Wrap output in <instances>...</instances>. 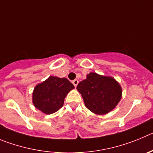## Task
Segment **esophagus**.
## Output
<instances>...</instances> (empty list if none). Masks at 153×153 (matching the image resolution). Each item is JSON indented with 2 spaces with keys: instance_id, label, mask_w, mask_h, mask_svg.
Here are the masks:
<instances>
[{
  "instance_id": "1",
  "label": "esophagus",
  "mask_w": 153,
  "mask_h": 153,
  "mask_svg": "<svg viewBox=\"0 0 153 153\" xmlns=\"http://www.w3.org/2000/svg\"><path fill=\"white\" fill-rule=\"evenodd\" d=\"M72 84H73V85H75V88H76L77 85H78V81L77 79H75L74 81H72Z\"/></svg>"
}]
</instances>
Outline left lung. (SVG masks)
<instances>
[{
	"label": "left lung",
	"mask_w": 153,
	"mask_h": 153,
	"mask_svg": "<svg viewBox=\"0 0 153 153\" xmlns=\"http://www.w3.org/2000/svg\"><path fill=\"white\" fill-rule=\"evenodd\" d=\"M85 107L97 115L108 114L122 97V88L113 77L90 72L77 86Z\"/></svg>",
	"instance_id": "1"
}]
</instances>
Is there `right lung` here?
Listing matches in <instances>:
<instances>
[{
  "instance_id": "1",
  "label": "right lung",
  "mask_w": 153,
  "mask_h": 153,
  "mask_svg": "<svg viewBox=\"0 0 153 153\" xmlns=\"http://www.w3.org/2000/svg\"><path fill=\"white\" fill-rule=\"evenodd\" d=\"M74 88L67 78L49 76L34 88L33 104L43 114H52L62 107L66 95Z\"/></svg>"
}]
</instances>
